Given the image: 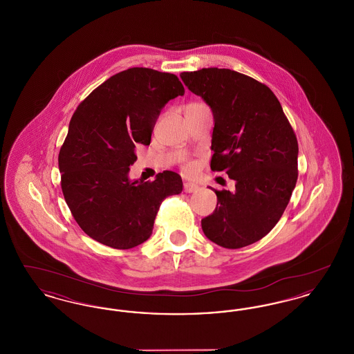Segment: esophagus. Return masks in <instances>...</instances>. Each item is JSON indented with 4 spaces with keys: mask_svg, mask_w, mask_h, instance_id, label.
I'll list each match as a JSON object with an SVG mask.
<instances>
[{
    "mask_svg": "<svg viewBox=\"0 0 354 354\" xmlns=\"http://www.w3.org/2000/svg\"><path fill=\"white\" fill-rule=\"evenodd\" d=\"M185 192L191 194V192H196L199 189V185H194V183H185Z\"/></svg>",
    "mask_w": 354,
    "mask_h": 354,
    "instance_id": "1",
    "label": "esophagus"
}]
</instances>
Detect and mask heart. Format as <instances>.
Wrapping results in <instances>:
<instances>
[{"instance_id":"1","label":"heart","mask_w":354,"mask_h":354,"mask_svg":"<svg viewBox=\"0 0 354 354\" xmlns=\"http://www.w3.org/2000/svg\"><path fill=\"white\" fill-rule=\"evenodd\" d=\"M187 169H192V166H191V165H188V166H187Z\"/></svg>"}]
</instances>
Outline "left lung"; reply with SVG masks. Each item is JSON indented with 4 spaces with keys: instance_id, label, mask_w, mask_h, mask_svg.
I'll use <instances>...</instances> for the list:
<instances>
[{
    "instance_id": "obj_1",
    "label": "left lung",
    "mask_w": 354,
    "mask_h": 354,
    "mask_svg": "<svg viewBox=\"0 0 354 354\" xmlns=\"http://www.w3.org/2000/svg\"><path fill=\"white\" fill-rule=\"evenodd\" d=\"M214 115L212 171H225L235 191H215V211L202 219L204 235L236 250L263 239L286 211L297 182L299 145L270 87L230 68L180 74Z\"/></svg>"
}]
</instances>
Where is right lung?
<instances>
[{
	"label": "right lung",
	"mask_w": 354,
	"mask_h": 354,
	"mask_svg": "<svg viewBox=\"0 0 354 354\" xmlns=\"http://www.w3.org/2000/svg\"><path fill=\"white\" fill-rule=\"evenodd\" d=\"M185 94L179 78L152 68H131L110 77L73 114L58 156L61 187L86 235L117 250L145 243L160 203L180 194L174 171L153 182L131 180L136 147L149 146L167 102Z\"/></svg>",
	"instance_id": "add662e5"
}]
</instances>
